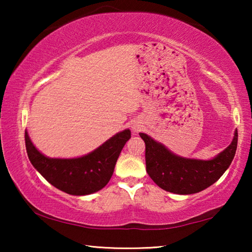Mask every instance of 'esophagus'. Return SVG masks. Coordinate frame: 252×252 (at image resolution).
Returning a JSON list of instances; mask_svg holds the SVG:
<instances>
[{
	"mask_svg": "<svg viewBox=\"0 0 252 252\" xmlns=\"http://www.w3.org/2000/svg\"><path fill=\"white\" fill-rule=\"evenodd\" d=\"M139 129H140V126H133V130H134L135 132H138V131H139Z\"/></svg>",
	"mask_w": 252,
	"mask_h": 252,
	"instance_id": "obj_1",
	"label": "esophagus"
}]
</instances>
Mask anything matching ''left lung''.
<instances>
[{
    "instance_id": "obj_1",
    "label": "left lung",
    "mask_w": 252,
    "mask_h": 252,
    "mask_svg": "<svg viewBox=\"0 0 252 252\" xmlns=\"http://www.w3.org/2000/svg\"><path fill=\"white\" fill-rule=\"evenodd\" d=\"M146 143L147 172L161 189L178 194H192L218 181L236 155L238 131L230 146L212 160L186 159L170 152L150 136L140 133Z\"/></svg>"
}]
</instances>
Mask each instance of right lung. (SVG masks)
I'll use <instances>...</instances> for the list:
<instances>
[{"mask_svg":"<svg viewBox=\"0 0 252 252\" xmlns=\"http://www.w3.org/2000/svg\"><path fill=\"white\" fill-rule=\"evenodd\" d=\"M25 147L33 167L59 190L73 195L94 193L104 188L112 177L117 160L130 130L117 133L89 155L75 159H50L33 146L25 132Z\"/></svg>","mask_w":252,"mask_h":252,"instance_id":"right-lung-1","label":"right lung"}]
</instances>
